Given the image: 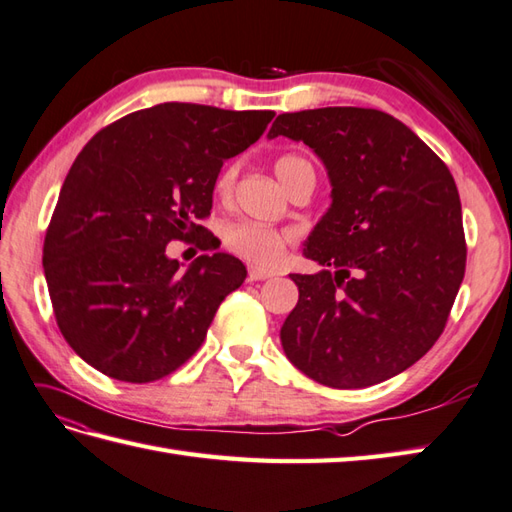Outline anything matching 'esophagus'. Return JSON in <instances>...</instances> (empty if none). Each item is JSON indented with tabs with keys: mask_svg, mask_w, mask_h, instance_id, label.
I'll list each match as a JSON object with an SVG mask.
<instances>
[{
	"mask_svg": "<svg viewBox=\"0 0 512 512\" xmlns=\"http://www.w3.org/2000/svg\"><path fill=\"white\" fill-rule=\"evenodd\" d=\"M247 276H249V280H269V278H274L276 276V271H271V269H260V267H249L247 269Z\"/></svg>",
	"mask_w": 512,
	"mask_h": 512,
	"instance_id": "obj_1",
	"label": "esophagus"
}]
</instances>
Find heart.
I'll use <instances>...</instances> for the list:
<instances>
[{"instance_id":"heart-1","label":"heart","mask_w":512,"mask_h":512,"mask_svg":"<svg viewBox=\"0 0 512 512\" xmlns=\"http://www.w3.org/2000/svg\"><path fill=\"white\" fill-rule=\"evenodd\" d=\"M274 168L282 184L287 186V190L295 184V179H298L304 170H313L311 162L306 160V157L295 153L280 155ZM236 177L238 164H227L217 175V179H214V192H217V197L225 199L232 195ZM291 238L293 236L289 230L260 225L254 221H232L227 223L221 232V241L227 252L247 260V263L254 267L278 265L287 252Z\"/></svg>"}]
</instances>
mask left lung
I'll list each match as a JSON object with an SVG mask.
<instances>
[{"mask_svg": "<svg viewBox=\"0 0 512 512\" xmlns=\"http://www.w3.org/2000/svg\"><path fill=\"white\" fill-rule=\"evenodd\" d=\"M324 162L333 203L291 274L300 298L280 328L285 355L328 388H368L407 370L445 331L467 267L460 195L447 164L379 109L280 113L269 138Z\"/></svg>", "mask_w": 512, "mask_h": 512, "instance_id": "obj_1", "label": "left lung"}]
</instances>
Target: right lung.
<instances>
[{"label": "right lung", "mask_w": 512, "mask_h": 512, "mask_svg": "<svg viewBox=\"0 0 512 512\" xmlns=\"http://www.w3.org/2000/svg\"><path fill=\"white\" fill-rule=\"evenodd\" d=\"M274 116L164 102L111 122L78 153L45 232L43 271L56 324L89 366L151 383L199 350L247 271L217 252L181 274L166 245L217 249L199 225L210 217L214 179Z\"/></svg>", "instance_id": "add662e5"}]
</instances>
